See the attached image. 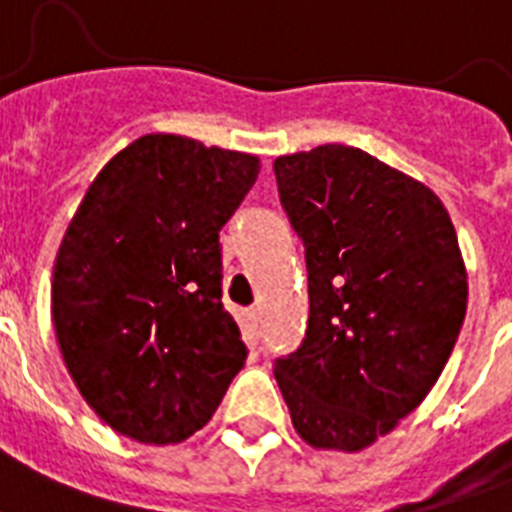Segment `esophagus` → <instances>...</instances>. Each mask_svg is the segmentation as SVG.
<instances>
[{"instance_id":"obj_1","label":"esophagus","mask_w":512,"mask_h":512,"mask_svg":"<svg viewBox=\"0 0 512 512\" xmlns=\"http://www.w3.org/2000/svg\"><path fill=\"white\" fill-rule=\"evenodd\" d=\"M244 329H247L249 337H260V311L257 308H249L247 313H244Z\"/></svg>"}]
</instances>
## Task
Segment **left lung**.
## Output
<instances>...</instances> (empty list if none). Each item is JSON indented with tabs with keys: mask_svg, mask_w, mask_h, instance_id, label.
Wrapping results in <instances>:
<instances>
[{
	"mask_svg": "<svg viewBox=\"0 0 512 512\" xmlns=\"http://www.w3.org/2000/svg\"><path fill=\"white\" fill-rule=\"evenodd\" d=\"M303 239L308 329L273 374L316 449L358 452L436 385L460 337L468 276L438 196L353 146L273 162Z\"/></svg>",
	"mask_w": 512,
	"mask_h": 512,
	"instance_id": "obj_1",
	"label": "left lung"
}]
</instances>
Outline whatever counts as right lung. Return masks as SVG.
I'll return each instance as SVG.
<instances>
[{"label": "right lung", "instance_id": "obj_1", "mask_svg": "<svg viewBox=\"0 0 512 512\" xmlns=\"http://www.w3.org/2000/svg\"><path fill=\"white\" fill-rule=\"evenodd\" d=\"M257 172V156L146 135L84 193L55 257L52 324L76 388L116 433L185 441L247 361L223 308L220 228Z\"/></svg>", "mask_w": 512, "mask_h": 512}]
</instances>
